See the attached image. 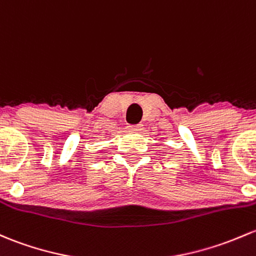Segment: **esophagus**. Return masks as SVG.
I'll return each instance as SVG.
<instances>
[{"instance_id": "1", "label": "esophagus", "mask_w": 256, "mask_h": 256, "mask_svg": "<svg viewBox=\"0 0 256 256\" xmlns=\"http://www.w3.org/2000/svg\"><path fill=\"white\" fill-rule=\"evenodd\" d=\"M142 124H136V125H128V128L131 131H141L142 130Z\"/></svg>"}]
</instances>
